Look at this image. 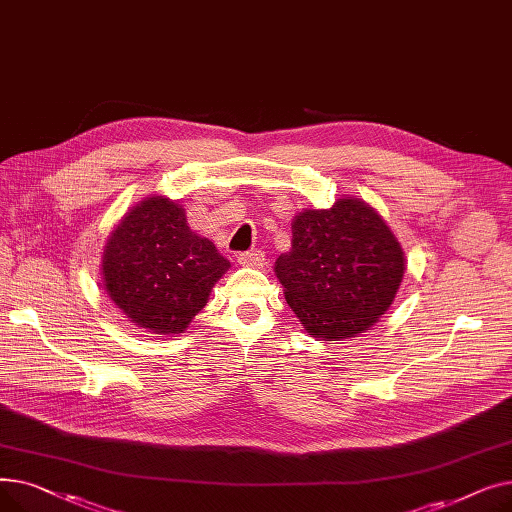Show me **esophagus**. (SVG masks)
<instances>
[{
  "instance_id": "esophagus-1",
  "label": "esophagus",
  "mask_w": 512,
  "mask_h": 512,
  "mask_svg": "<svg viewBox=\"0 0 512 512\" xmlns=\"http://www.w3.org/2000/svg\"><path fill=\"white\" fill-rule=\"evenodd\" d=\"M240 265H251V267H263L265 265V253L263 251H249V253H240L236 257Z\"/></svg>"
}]
</instances>
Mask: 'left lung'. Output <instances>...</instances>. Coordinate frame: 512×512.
I'll use <instances>...</instances> for the list:
<instances>
[{
  "label": "left lung",
  "instance_id": "1",
  "mask_svg": "<svg viewBox=\"0 0 512 512\" xmlns=\"http://www.w3.org/2000/svg\"><path fill=\"white\" fill-rule=\"evenodd\" d=\"M407 270L405 251L382 215L357 197L292 220L290 251L274 272L288 307L317 340H346L378 324Z\"/></svg>",
  "mask_w": 512,
  "mask_h": 512
}]
</instances>
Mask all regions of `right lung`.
I'll list each match as a JSON object with an SVG mask.
<instances>
[{
	"instance_id": "obj_1",
	"label": "right lung",
	"mask_w": 512,
	"mask_h": 512,
	"mask_svg": "<svg viewBox=\"0 0 512 512\" xmlns=\"http://www.w3.org/2000/svg\"><path fill=\"white\" fill-rule=\"evenodd\" d=\"M230 267L213 242L186 224L166 195H149L116 224L101 255L103 288L130 324L159 336L182 334Z\"/></svg>"
}]
</instances>
